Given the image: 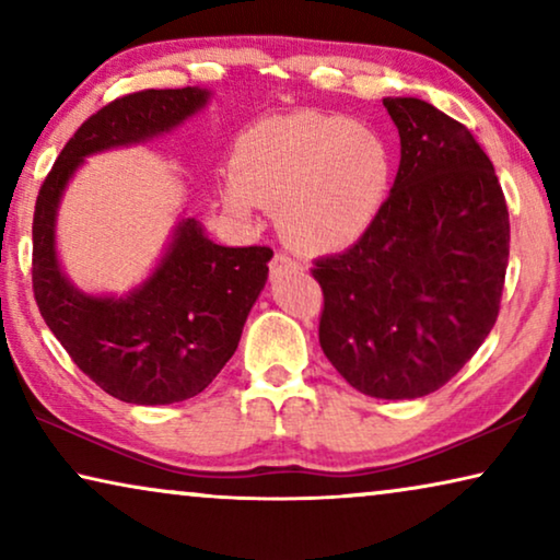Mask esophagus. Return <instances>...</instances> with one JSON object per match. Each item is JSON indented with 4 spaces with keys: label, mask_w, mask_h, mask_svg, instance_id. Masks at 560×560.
I'll return each mask as SVG.
<instances>
[{
    "label": "esophagus",
    "mask_w": 560,
    "mask_h": 560,
    "mask_svg": "<svg viewBox=\"0 0 560 560\" xmlns=\"http://www.w3.org/2000/svg\"><path fill=\"white\" fill-rule=\"evenodd\" d=\"M298 267H300V262L293 260V257L285 255V253H275V257L270 260V272L275 275V278H278V275H282V272H288V270H298Z\"/></svg>",
    "instance_id": "esophagus-1"
}]
</instances>
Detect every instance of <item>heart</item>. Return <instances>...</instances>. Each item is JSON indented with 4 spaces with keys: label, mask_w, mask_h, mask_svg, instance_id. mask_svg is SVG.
Wrapping results in <instances>:
<instances>
[{
    "label": "heart",
    "mask_w": 560,
    "mask_h": 560,
    "mask_svg": "<svg viewBox=\"0 0 560 560\" xmlns=\"http://www.w3.org/2000/svg\"><path fill=\"white\" fill-rule=\"evenodd\" d=\"M392 145L351 118L295 113L240 136L226 207L249 214L278 207L282 232L313 253H334L361 237L392 189Z\"/></svg>",
    "instance_id": "1"
}]
</instances>
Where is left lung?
I'll return each instance as SVG.
<instances>
[{"instance_id": "1", "label": "left lung", "mask_w": 560, "mask_h": 560, "mask_svg": "<svg viewBox=\"0 0 560 560\" xmlns=\"http://www.w3.org/2000/svg\"><path fill=\"white\" fill-rule=\"evenodd\" d=\"M401 161L378 217L346 253L315 260L318 338L336 371L376 399H419L495 326L510 220L488 153L419 98H384Z\"/></svg>"}]
</instances>
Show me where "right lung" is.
I'll return each mask as SVG.
<instances>
[{
    "label": "right lung",
    "instance_id": "right-lung-1",
    "mask_svg": "<svg viewBox=\"0 0 560 560\" xmlns=\"http://www.w3.org/2000/svg\"><path fill=\"white\" fill-rule=\"evenodd\" d=\"M209 101L201 88L141 91L93 113L65 143L39 186L32 220V290L70 359L105 394L126 404H174L212 384L237 351L267 282L270 247H222L197 220H182L151 278L124 298L88 295L65 278L55 220L85 156L156 139Z\"/></svg>",
    "mask_w": 560,
    "mask_h": 560
}]
</instances>
